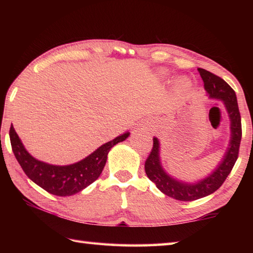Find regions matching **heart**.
Wrapping results in <instances>:
<instances>
[{"instance_id":"obj_1","label":"heart","mask_w":253,"mask_h":253,"mask_svg":"<svg viewBox=\"0 0 253 253\" xmlns=\"http://www.w3.org/2000/svg\"><path fill=\"white\" fill-rule=\"evenodd\" d=\"M163 74L166 75V72H163ZM178 88L180 90H187L188 88H189V83H188L186 79H180L178 82Z\"/></svg>"}]
</instances>
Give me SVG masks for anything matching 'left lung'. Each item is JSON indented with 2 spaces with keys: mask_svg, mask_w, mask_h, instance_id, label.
Segmentation results:
<instances>
[{
  "mask_svg": "<svg viewBox=\"0 0 253 253\" xmlns=\"http://www.w3.org/2000/svg\"><path fill=\"white\" fill-rule=\"evenodd\" d=\"M204 83V88L210 98L223 101L230 118V137L229 147L226 154L218 165V168L207 178L196 184L180 182L165 173L160 163V143L158 138H153V147L144 163V169L148 178L154 182L159 190L164 195L179 201H193L197 199L207 197L216 191L223 185L232 171L236 161L238 159L239 147L241 141V117L237 103L236 93L230 85L221 77L203 68H198Z\"/></svg>",
  "mask_w": 253,
  "mask_h": 253,
  "instance_id": "obj_1",
  "label": "left lung"
}]
</instances>
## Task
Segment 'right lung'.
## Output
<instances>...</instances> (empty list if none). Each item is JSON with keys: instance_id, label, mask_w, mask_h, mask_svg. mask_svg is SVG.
I'll list each match as a JSON object with an SVG mask.
<instances>
[{"instance_id": "add662e5", "label": "right lung", "mask_w": 253, "mask_h": 253, "mask_svg": "<svg viewBox=\"0 0 253 253\" xmlns=\"http://www.w3.org/2000/svg\"><path fill=\"white\" fill-rule=\"evenodd\" d=\"M129 136V132L104 143L89 157L78 163L56 166L38 161L27 152L14 127L9 128L10 144L16 160L29 178L49 193L60 197L73 196L99 178L106 163L107 153L116 143Z\"/></svg>"}]
</instances>
